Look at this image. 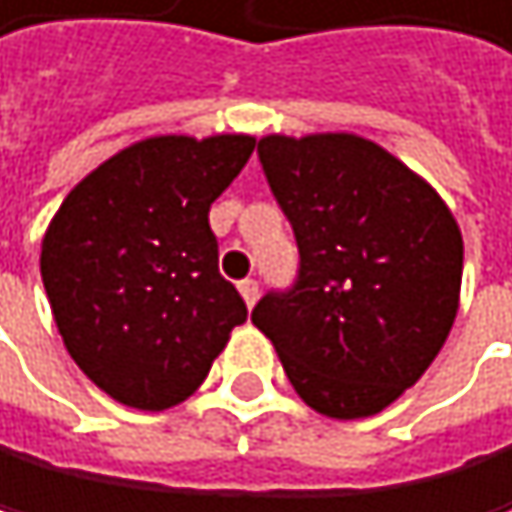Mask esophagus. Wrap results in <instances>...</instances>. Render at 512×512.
<instances>
[{"instance_id": "1", "label": "esophagus", "mask_w": 512, "mask_h": 512, "mask_svg": "<svg viewBox=\"0 0 512 512\" xmlns=\"http://www.w3.org/2000/svg\"><path fill=\"white\" fill-rule=\"evenodd\" d=\"M238 293H242L245 306L251 309L254 302H258V296H261V286H258V280H242V283H238Z\"/></svg>"}]
</instances>
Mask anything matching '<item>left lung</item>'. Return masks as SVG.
<instances>
[{"mask_svg": "<svg viewBox=\"0 0 512 512\" xmlns=\"http://www.w3.org/2000/svg\"><path fill=\"white\" fill-rule=\"evenodd\" d=\"M258 155L293 226L299 274L251 321L309 408L337 420L379 414L427 373L456 321V219L424 178L363 136H264Z\"/></svg>", "mask_w": 512, "mask_h": 512, "instance_id": "obj_1", "label": "left lung"}]
</instances>
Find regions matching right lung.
Masks as SVG:
<instances>
[{
	"instance_id": "obj_1",
	"label": "right lung",
	"mask_w": 512,
	"mask_h": 512,
	"mask_svg": "<svg viewBox=\"0 0 512 512\" xmlns=\"http://www.w3.org/2000/svg\"><path fill=\"white\" fill-rule=\"evenodd\" d=\"M251 152L242 133L152 136L98 165L56 210L40 248L56 328L120 405H181L248 318L219 274L210 206Z\"/></svg>"
}]
</instances>
